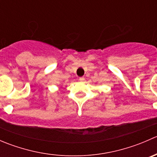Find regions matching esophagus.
I'll list each match as a JSON object with an SVG mask.
<instances>
[{
	"label": "esophagus",
	"instance_id": "1",
	"mask_svg": "<svg viewBox=\"0 0 157 157\" xmlns=\"http://www.w3.org/2000/svg\"><path fill=\"white\" fill-rule=\"evenodd\" d=\"M79 80H80V82H83L85 80V78L83 77H80V78H79Z\"/></svg>",
	"mask_w": 157,
	"mask_h": 157
}]
</instances>
